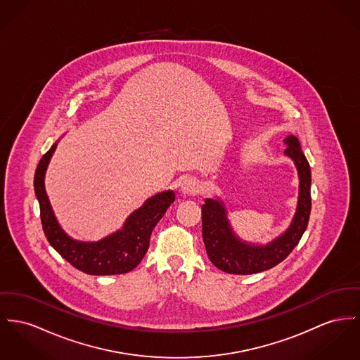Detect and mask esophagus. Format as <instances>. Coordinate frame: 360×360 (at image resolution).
Segmentation results:
<instances>
[{"label":"esophagus","mask_w":360,"mask_h":360,"mask_svg":"<svg viewBox=\"0 0 360 360\" xmlns=\"http://www.w3.org/2000/svg\"><path fill=\"white\" fill-rule=\"evenodd\" d=\"M181 192L184 195H195L196 192H199V181L195 179H186L181 184Z\"/></svg>","instance_id":"34e87169"}]
</instances>
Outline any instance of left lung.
I'll return each mask as SVG.
<instances>
[{"label": "left lung", "instance_id": "8db88e82", "mask_svg": "<svg viewBox=\"0 0 360 360\" xmlns=\"http://www.w3.org/2000/svg\"><path fill=\"white\" fill-rule=\"evenodd\" d=\"M284 154L299 174V199L295 217L287 231L266 245L245 243L232 231L226 209L218 199L209 198L202 206V236L212 264L231 274H255L283 262L302 239L311 212V169L296 136L289 135Z\"/></svg>", "mask_w": 360, "mask_h": 360}]
</instances>
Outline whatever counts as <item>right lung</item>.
<instances>
[{"mask_svg":"<svg viewBox=\"0 0 360 360\" xmlns=\"http://www.w3.org/2000/svg\"><path fill=\"white\" fill-rule=\"evenodd\" d=\"M56 146L53 144L41 158L34 177L42 228L50 245L73 267L87 274L112 276L131 271L143 259L151 232L174 202V192H160L147 199L141 209L127 218L120 231L105 239L91 243L73 240L57 222L45 190V173Z\"/></svg>","mask_w":360,"mask_h":360,"instance_id":"right-lung-1","label":"right lung"}]
</instances>
